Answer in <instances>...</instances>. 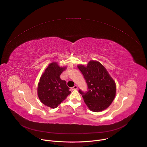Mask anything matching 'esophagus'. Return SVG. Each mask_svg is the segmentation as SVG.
Segmentation results:
<instances>
[{
  "mask_svg": "<svg viewBox=\"0 0 147 147\" xmlns=\"http://www.w3.org/2000/svg\"><path fill=\"white\" fill-rule=\"evenodd\" d=\"M78 88V87H77V86H76V85H75L74 87H71V90H77Z\"/></svg>",
  "mask_w": 147,
  "mask_h": 147,
  "instance_id": "1",
  "label": "esophagus"
}]
</instances>
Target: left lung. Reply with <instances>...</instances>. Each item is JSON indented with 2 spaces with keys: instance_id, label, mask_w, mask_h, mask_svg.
I'll return each instance as SVG.
<instances>
[{
  "instance_id": "obj_1",
  "label": "left lung",
  "mask_w": 147,
  "mask_h": 147,
  "mask_svg": "<svg viewBox=\"0 0 147 147\" xmlns=\"http://www.w3.org/2000/svg\"><path fill=\"white\" fill-rule=\"evenodd\" d=\"M84 76L88 91H78L84 102L94 112L102 111L107 109L114 100L116 94V84L104 67L98 61L91 60L87 66H77Z\"/></svg>"
}]
</instances>
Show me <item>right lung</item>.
<instances>
[{"label":"right lung","instance_id":"add662e5","mask_svg":"<svg viewBox=\"0 0 147 147\" xmlns=\"http://www.w3.org/2000/svg\"><path fill=\"white\" fill-rule=\"evenodd\" d=\"M65 67H60L56 62L50 63L38 83L37 95L40 100L51 109L57 107L71 93L66 82L60 77Z\"/></svg>","mask_w":147,"mask_h":147}]
</instances>
